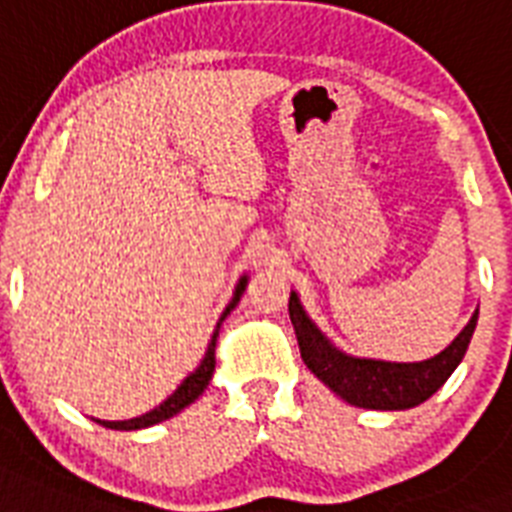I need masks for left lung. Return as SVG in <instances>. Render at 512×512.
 Here are the masks:
<instances>
[{"label":"left lung","instance_id":"left-lung-1","mask_svg":"<svg viewBox=\"0 0 512 512\" xmlns=\"http://www.w3.org/2000/svg\"><path fill=\"white\" fill-rule=\"evenodd\" d=\"M289 319L295 327L297 345L305 366L327 385L332 393L350 406L377 409V412H401L428 401L465 358L470 337L476 332L478 308L460 335L441 353L425 361H382V358L350 356L329 340L300 303L292 289L289 295Z\"/></svg>","mask_w":512,"mask_h":512}]
</instances>
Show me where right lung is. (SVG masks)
<instances>
[{
  "label": "right lung",
  "mask_w": 512,
  "mask_h": 512,
  "mask_svg": "<svg viewBox=\"0 0 512 512\" xmlns=\"http://www.w3.org/2000/svg\"><path fill=\"white\" fill-rule=\"evenodd\" d=\"M247 281L249 276L244 273L239 279V284H236V289H233V297L231 303L225 305L223 316H220V321H217L215 332H212V340H209L207 345V353H204V358H201V364L193 369L188 377H185L180 385H177V390L172 393L167 401H162V404L156 406V409H151V412L140 414V417H132V420H95L98 425H103V428H111V430H140V428H151V425H159V422L170 420V417H175V414H180L185 409V406H191L196 398L204 393V388L209 385V380H212V372H215V342H217V332H220V324L225 321V316L239 305L241 295H244V289H247Z\"/></svg>",
  "instance_id": "right-lung-1"
}]
</instances>
